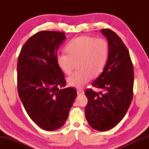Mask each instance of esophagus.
I'll use <instances>...</instances> for the list:
<instances>
[{
	"instance_id": "34e87169",
	"label": "esophagus",
	"mask_w": 149,
	"mask_h": 149,
	"mask_svg": "<svg viewBox=\"0 0 149 149\" xmlns=\"http://www.w3.org/2000/svg\"><path fill=\"white\" fill-rule=\"evenodd\" d=\"M77 95H83L84 93V92L81 90V89H77Z\"/></svg>"
}]
</instances>
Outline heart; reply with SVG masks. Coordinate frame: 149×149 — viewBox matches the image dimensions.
I'll use <instances>...</instances> for the list:
<instances>
[{
  "label": "heart",
  "instance_id": "1",
  "mask_svg": "<svg viewBox=\"0 0 149 149\" xmlns=\"http://www.w3.org/2000/svg\"><path fill=\"white\" fill-rule=\"evenodd\" d=\"M67 54H60L56 63L63 73L69 75L77 63L79 70L67 78L68 84L82 88L91 78L101 74L109 54V44L102 38L82 36L71 40L66 47Z\"/></svg>",
  "mask_w": 149,
  "mask_h": 149
}]
</instances>
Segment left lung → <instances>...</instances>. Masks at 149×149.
Listing matches in <instances>:
<instances>
[{
    "label": "left lung",
    "mask_w": 149,
    "mask_h": 149,
    "mask_svg": "<svg viewBox=\"0 0 149 149\" xmlns=\"http://www.w3.org/2000/svg\"><path fill=\"white\" fill-rule=\"evenodd\" d=\"M101 32L108 41V59L92 86L103 93L86 90L88 102L85 116L92 128L105 131L115 127L129 109L133 98L134 72L129 51L121 39L109 29H102Z\"/></svg>",
    "instance_id": "1"
}]
</instances>
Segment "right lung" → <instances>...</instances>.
Returning a JSON list of instances; mask_svg holds the SVG:
<instances>
[{"mask_svg":"<svg viewBox=\"0 0 149 149\" xmlns=\"http://www.w3.org/2000/svg\"><path fill=\"white\" fill-rule=\"evenodd\" d=\"M65 33L41 31L24 44L18 59V90L28 115L46 131L60 128L68 118L77 96L65 88V77L56 63L57 51Z\"/></svg>","mask_w":149,"mask_h":149,"instance_id":"1","label":"right lung"}]
</instances>
